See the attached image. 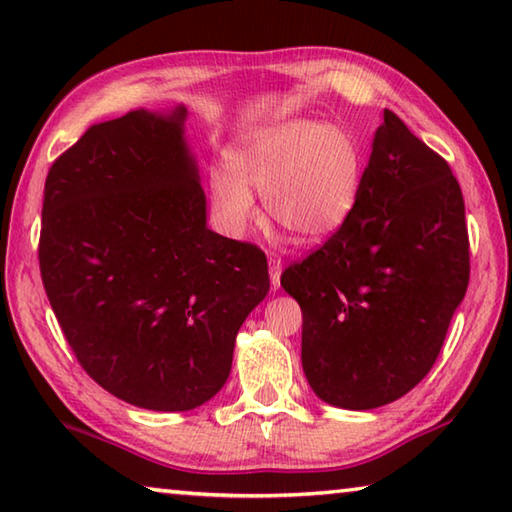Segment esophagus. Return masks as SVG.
I'll use <instances>...</instances> for the list:
<instances>
[{"instance_id":"esophagus-1","label":"esophagus","mask_w":512,"mask_h":512,"mask_svg":"<svg viewBox=\"0 0 512 512\" xmlns=\"http://www.w3.org/2000/svg\"><path fill=\"white\" fill-rule=\"evenodd\" d=\"M268 275H271V289H280V275H282V259L271 257L268 259Z\"/></svg>"}]
</instances>
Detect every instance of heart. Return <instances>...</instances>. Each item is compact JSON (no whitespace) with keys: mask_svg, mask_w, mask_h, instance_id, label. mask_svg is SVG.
Here are the masks:
<instances>
[{"mask_svg":"<svg viewBox=\"0 0 512 512\" xmlns=\"http://www.w3.org/2000/svg\"><path fill=\"white\" fill-rule=\"evenodd\" d=\"M228 171L210 176V198L223 228L246 235L255 221V198L268 216L302 244L336 235L359 203L363 158L354 137L336 124L289 119L239 144Z\"/></svg>","mask_w":512,"mask_h":512,"instance_id":"1","label":"heart"}]
</instances>
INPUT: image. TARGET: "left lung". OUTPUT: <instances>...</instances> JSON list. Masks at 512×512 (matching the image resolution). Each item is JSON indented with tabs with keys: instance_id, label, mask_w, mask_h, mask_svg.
I'll use <instances>...</instances> for the list:
<instances>
[{
	"instance_id": "obj_1",
	"label": "left lung",
	"mask_w": 512,
	"mask_h": 512,
	"mask_svg": "<svg viewBox=\"0 0 512 512\" xmlns=\"http://www.w3.org/2000/svg\"><path fill=\"white\" fill-rule=\"evenodd\" d=\"M280 282L302 309V370L320 400L350 411L400 400L438 359L470 282L449 164L384 110L348 223Z\"/></svg>"
}]
</instances>
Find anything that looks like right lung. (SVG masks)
Listing matches in <instances>:
<instances>
[{"instance_id":"1","label":"right lung","mask_w":512,"mask_h":512,"mask_svg":"<svg viewBox=\"0 0 512 512\" xmlns=\"http://www.w3.org/2000/svg\"><path fill=\"white\" fill-rule=\"evenodd\" d=\"M187 108L90 126L51 164L40 273L85 372L149 411L221 391L239 327L266 298V255L207 228Z\"/></svg>"}]
</instances>
